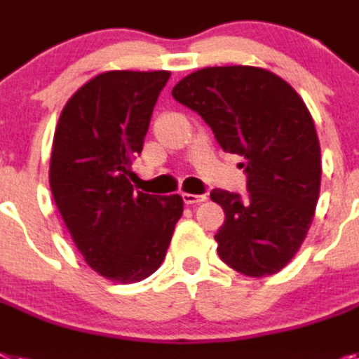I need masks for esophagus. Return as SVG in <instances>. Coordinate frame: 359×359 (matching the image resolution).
<instances>
[{"mask_svg":"<svg viewBox=\"0 0 359 359\" xmlns=\"http://www.w3.org/2000/svg\"><path fill=\"white\" fill-rule=\"evenodd\" d=\"M182 201H184L186 204H201L206 201V195H194V194H182Z\"/></svg>","mask_w":359,"mask_h":359,"instance_id":"esophagus-1","label":"esophagus"}]
</instances>
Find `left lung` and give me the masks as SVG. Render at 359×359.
Here are the masks:
<instances>
[{"instance_id":"obj_1","label":"left lung","mask_w":359,"mask_h":359,"mask_svg":"<svg viewBox=\"0 0 359 359\" xmlns=\"http://www.w3.org/2000/svg\"><path fill=\"white\" fill-rule=\"evenodd\" d=\"M197 111L226 153L245 156V198L210 197L224 210L217 254L248 277L277 273L303 245L321 184V149L312 114L283 78L261 67H206L171 91Z\"/></svg>"}]
</instances>
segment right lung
<instances>
[{"label":"right lung","instance_id":"add662e5","mask_svg":"<svg viewBox=\"0 0 359 359\" xmlns=\"http://www.w3.org/2000/svg\"><path fill=\"white\" fill-rule=\"evenodd\" d=\"M170 71H107L82 86L54 131L49 184L86 263L116 283L161 266L184 203L135 191L131 161L142 151Z\"/></svg>","mask_w":359,"mask_h":359}]
</instances>
